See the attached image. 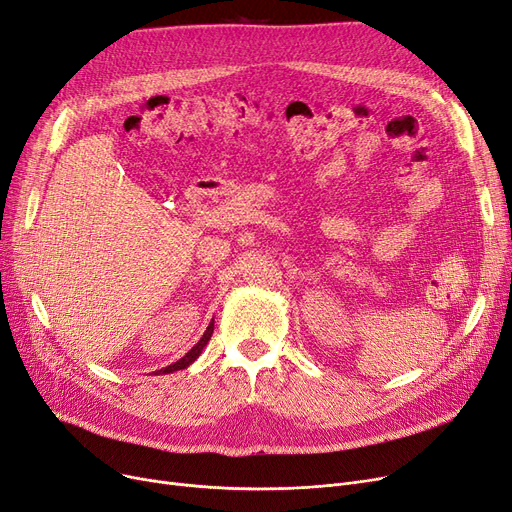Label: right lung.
Listing matches in <instances>:
<instances>
[{
    "label": "right lung",
    "mask_w": 512,
    "mask_h": 512,
    "mask_svg": "<svg viewBox=\"0 0 512 512\" xmlns=\"http://www.w3.org/2000/svg\"><path fill=\"white\" fill-rule=\"evenodd\" d=\"M213 320H211V324L207 326V330H205V335L201 337V341H198L186 355H184V358H180V360H177V362H173V364H169L167 368H161V370H157V372H154V374H169V372H175V370H184V368H188L196 358H198V355H201L203 353V349L207 347V343H209V339H211V335H213Z\"/></svg>",
    "instance_id": "add662e5"
}]
</instances>
